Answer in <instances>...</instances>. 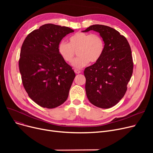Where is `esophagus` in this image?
<instances>
[{"label": "esophagus", "instance_id": "1", "mask_svg": "<svg viewBox=\"0 0 153 153\" xmlns=\"http://www.w3.org/2000/svg\"><path fill=\"white\" fill-rule=\"evenodd\" d=\"M74 72H75L76 74H79V73H81V71H79V70H78V69H75V70H74Z\"/></svg>", "mask_w": 153, "mask_h": 153}]
</instances>
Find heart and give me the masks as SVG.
I'll return each instance as SVG.
<instances>
[{
	"label": "heart",
	"mask_w": 153,
	"mask_h": 153,
	"mask_svg": "<svg viewBox=\"0 0 153 153\" xmlns=\"http://www.w3.org/2000/svg\"><path fill=\"white\" fill-rule=\"evenodd\" d=\"M105 42L101 36L95 33L77 32L69 38V43L61 42L58 51L62 59L71 63L76 52L79 57L73 62L76 68H81L89 63L97 62L105 51Z\"/></svg>",
	"instance_id": "obj_1"
}]
</instances>
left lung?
<instances>
[{"instance_id": "obj_1", "label": "left lung", "mask_w": 153, "mask_h": 153, "mask_svg": "<svg viewBox=\"0 0 153 153\" xmlns=\"http://www.w3.org/2000/svg\"><path fill=\"white\" fill-rule=\"evenodd\" d=\"M99 32L105 42V51L100 59L85 69L87 97L94 105L109 108L125 95L131 77L133 62L126 38L113 28L93 25L83 32Z\"/></svg>"}]
</instances>
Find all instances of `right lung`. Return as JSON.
Here are the masks:
<instances>
[{"instance_id":"add662e5","label":"right lung","mask_w":153,"mask_h":153,"mask_svg":"<svg viewBox=\"0 0 153 153\" xmlns=\"http://www.w3.org/2000/svg\"><path fill=\"white\" fill-rule=\"evenodd\" d=\"M74 31L45 24L31 31L22 44L19 64L23 85L30 99L43 108L57 107L68 97L76 74L60 56L58 47Z\"/></svg>"}]
</instances>
